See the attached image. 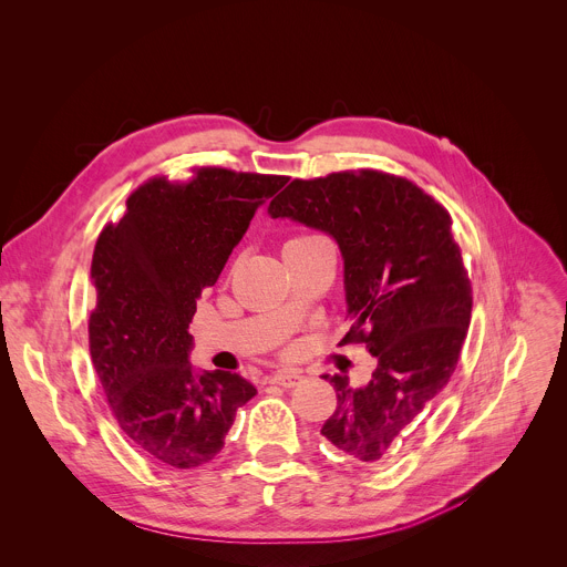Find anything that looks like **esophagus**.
I'll list each match as a JSON object with an SVG mask.
<instances>
[{
	"label": "esophagus",
	"mask_w": 567,
	"mask_h": 567,
	"mask_svg": "<svg viewBox=\"0 0 567 567\" xmlns=\"http://www.w3.org/2000/svg\"><path fill=\"white\" fill-rule=\"evenodd\" d=\"M300 381H302V375L296 373V371H278V373L269 375L271 385H280V388H287V390L296 388Z\"/></svg>",
	"instance_id": "34e87169"
}]
</instances>
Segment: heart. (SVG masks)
Masks as SVG:
<instances>
[{
	"label": "heart",
	"mask_w": 567,
	"mask_h": 567,
	"mask_svg": "<svg viewBox=\"0 0 567 567\" xmlns=\"http://www.w3.org/2000/svg\"><path fill=\"white\" fill-rule=\"evenodd\" d=\"M311 238H318V236H296L291 238L287 245H296V243H305V240H311Z\"/></svg>",
	"instance_id": "1"
}]
</instances>
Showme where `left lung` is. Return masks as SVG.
Masks as SVG:
<instances>
[{
	"label": "left lung",
	"mask_w": 567,
	"mask_h": 567,
	"mask_svg": "<svg viewBox=\"0 0 567 567\" xmlns=\"http://www.w3.org/2000/svg\"><path fill=\"white\" fill-rule=\"evenodd\" d=\"M329 234L344 260L351 329L375 369L362 388L322 375L336 410L320 434L347 458L373 467L441 394L458 364L472 318V282L443 205L408 177L360 168L293 179L269 205Z\"/></svg>",
	"instance_id": "left-lung-1"
}]
</instances>
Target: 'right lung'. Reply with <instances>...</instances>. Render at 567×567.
Here are the masks:
<instances>
[{
	"instance_id": "add662e5",
	"label": "right lung",
	"mask_w": 567,
	"mask_h": 567,
	"mask_svg": "<svg viewBox=\"0 0 567 567\" xmlns=\"http://www.w3.org/2000/svg\"><path fill=\"white\" fill-rule=\"evenodd\" d=\"M287 179L220 166L196 168L188 182L151 177L95 243L91 358L120 430L148 458L175 470L209 463L238 408L256 396L238 373L194 371L188 322Z\"/></svg>"
}]
</instances>
